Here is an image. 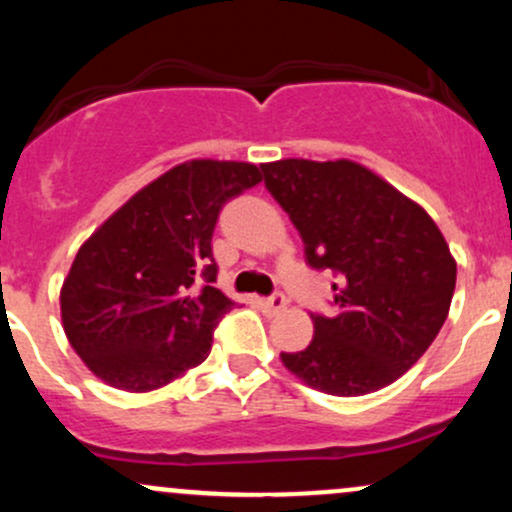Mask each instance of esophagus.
Instances as JSON below:
<instances>
[{"instance_id":"esophagus-1","label":"esophagus","mask_w":512,"mask_h":512,"mask_svg":"<svg viewBox=\"0 0 512 512\" xmlns=\"http://www.w3.org/2000/svg\"><path fill=\"white\" fill-rule=\"evenodd\" d=\"M286 305H289V301H286L284 293H274V296L264 298V301H262V308L267 310V313H272V315L281 313V310H284Z\"/></svg>"}]
</instances>
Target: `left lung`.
I'll return each instance as SVG.
<instances>
[{
    "label": "left lung",
    "mask_w": 512,
    "mask_h": 512,
    "mask_svg": "<svg viewBox=\"0 0 512 512\" xmlns=\"http://www.w3.org/2000/svg\"><path fill=\"white\" fill-rule=\"evenodd\" d=\"M262 173L310 267L337 274V315H310L313 342L281 363L337 397L395 383L438 337L455 293L457 262L436 221L349 158H284L262 163Z\"/></svg>",
    "instance_id": "obj_1"
}]
</instances>
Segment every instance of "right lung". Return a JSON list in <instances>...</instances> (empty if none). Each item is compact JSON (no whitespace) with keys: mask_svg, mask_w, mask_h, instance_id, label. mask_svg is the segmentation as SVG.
Here are the masks:
<instances>
[{"mask_svg":"<svg viewBox=\"0 0 512 512\" xmlns=\"http://www.w3.org/2000/svg\"><path fill=\"white\" fill-rule=\"evenodd\" d=\"M260 180L255 163L185 161L81 245L60 291L62 327L96 378L151 392L209 356L211 334L236 305L214 286L211 236L223 204Z\"/></svg>","mask_w":512,"mask_h":512,"instance_id":"add662e5","label":"right lung"}]
</instances>
